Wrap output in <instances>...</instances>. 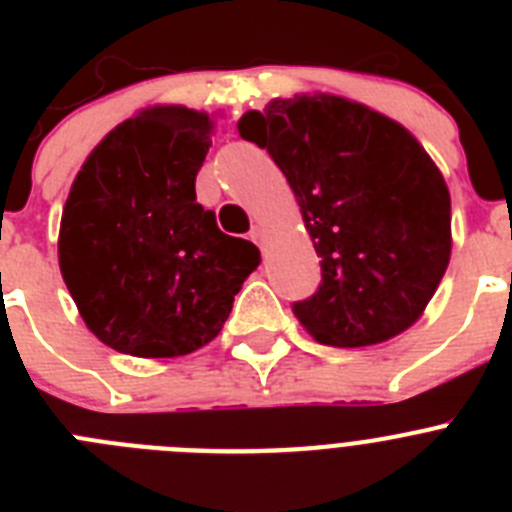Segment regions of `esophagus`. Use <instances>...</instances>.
<instances>
[{"label":"esophagus","mask_w":512,"mask_h":512,"mask_svg":"<svg viewBox=\"0 0 512 512\" xmlns=\"http://www.w3.org/2000/svg\"><path fill=\"white\" fill-rule=\"evenodd\" d=\"M251 241L259 243V246L264 248V230H261L259 225H253V228H251Z\"/></svg>","instance_id":"obj_1"}]
</instances>
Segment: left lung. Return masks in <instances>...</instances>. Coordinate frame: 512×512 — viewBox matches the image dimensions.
I'll return each mask as SVG.
<instances>
[{
  "label": "left lung",
  "mask_w": 512,
  "mask_h": 512,
  "mask_svg": "<svg viewBox=\"0 0 512 512\" xmlns=\"http://www.w3.org/2000/svg\"><path fill=\"white\" fill-rule=\"evenodd\" d=\"M238 130L287 176L320 256V287L292 302L310 336L356 348L410 328L451 256L449 189L418 140L333 94L274 99Z\"/></svg>",
  "instance_id": "left-lung-1"
}]
</instances>
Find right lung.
I'll return each instance as SVG.
<instances>
[{"instance_id": "add662e5", "label": "right lung", "mask_w": 512, "mask_h": 512, "mask_svg": "<svg viewBox=\"0 0 512 512\" xmlns=\"http://www.w3.org/2000/svg\"><path fill=\"white\" fill-rule=\"evenodd\" d=\"M210 117L153 107L117 125L76 174L58 261L81 318L120 354L184 356L233 310L259 248L197 202Z\"/></svg>"}]
</instances>
